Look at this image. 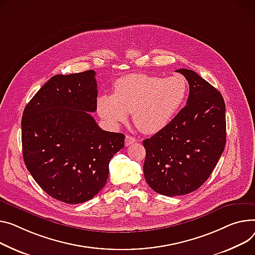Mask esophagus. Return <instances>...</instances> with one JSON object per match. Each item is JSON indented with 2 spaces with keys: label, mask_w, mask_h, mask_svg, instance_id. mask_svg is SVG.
I'll return each instance as SVG.
<instances>
[{
  "label": "esophagus",
  "mask_w": 255,
  "mask_h": 255,
  "mask_svg": "<svg viewBox=\"0 0 255 255\" xmlns=\"http://www.w3.org/2000/svg\"><path fill=\"white\" fill-rule=\"evenodd\" d=\"M136 141L137 140H136V138H135V137L130 136V135H126V137H125V145L126 146H129V145H131L132 143L136 142Z\"/></svg>",
  "instance_id": "1"
}]
</instances>
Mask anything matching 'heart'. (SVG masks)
<instances>
[{"instance_id":"heart-1","label":"heart","mask_w":255,"mask_h":255,"mask_svg":"<svg viewBox=\"0 0 255 255\" xmlns=\"http://www.w3.org/2000/svg\"><path fill=\"white\" fill-rule=\"evenodd\" d=\"M188 94V82L180 75L168 78L145 74H131L118 79L114 95L97 99L99 116L110 125L133 122L141 132L154 134L170 123L182 107Z\"/></svg>"}]
</instances>
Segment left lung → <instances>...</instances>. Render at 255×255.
Listing matches in <instances>:
<instances>
[{
	"label": "left lung",
	"instance_id": "1",
	"mask_svg": "<svg viewBox=\"0 0 255 255\" xmlns=\"http://www.w3.org/2000/svg\"><path fill=\"white\" fill-rule=\"evenodd\" d=\"M190 85L186 106L154 136L143 140V174L158 194L192 193L204 183L226 145V105L211 84L191 70L176 71Z\"/></svg>",
	"mask_w": 255,
	"mask_h": 255
}]
</instances>
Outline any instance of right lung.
<instances>
[{
  "mask_svg": "<svg viewBox=\"0 0 255 255\" xmlns=\"http://www.w3.org/2000/svg\"><path fill=\"white\" fill-rule=\"evenodd\" d=\"M97 83L90 70L51 78L26 105L21 120L27 170L50 197L67 204L91 200L104 188L109 164L125 135L105 131L90 113Z\"/></svg>",
  "mask_w": 255,
  "mask_h": 255,
  "instance_id": "1",
  "label": "right lung"
}]
</instances>
